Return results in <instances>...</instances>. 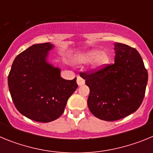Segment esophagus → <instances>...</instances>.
<instances>
[{
    "mask_svg": "<svg viewBox=\"0 0 153 153\" xmlns=\"http://www.w3.org/2000/svg\"><path fill=\"white\" fill-rule=\"evenodd\" d=\"M76 83H77V84L79 85V86H82V85H83L85 83V80L83 79L82 77H80V76H77V79H76Z\"/></svg>",
    "mask_w": 153,
    "mask_h": 153,
    "instance_id": "obj_1",
    "label": "esophagus"
}]
</instances>
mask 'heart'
<instances>
[{"label":"heart","mask_w":153,"mask_h":153,"mask_svg":"<svg viewBox=\"0 0 153 153\" xmlns=\"http://www.w3.org/2000/svg\"><path fill=\"white\" fill-rule=\"evenodd\" d=\"M79 63H86L93 61L94 68H102L109 62V56L106 51L100 50H92L89 52L83 53L78 58Z\"/></svg>","instance_id":"heart-1"}]
</instances>
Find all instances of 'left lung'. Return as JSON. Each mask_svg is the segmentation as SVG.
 Masks as SVG:
<instances>
[{"label":"left lung","instance_id":"left-lung-1","mask_svg":"<svg viewBox=\"0 0 153 153\" xmlns=\"http://www.w3.org/2000/svg\"><path fill=\"white\" fill-rule=\"evenodd\" d=\"M115 62L102 68L80 72L90 88L87 104L96 117L115 121L134 113L145 97L148 73L137 51L115 44Z\"/></svg>","mask_w":153,"mask_h":153}]
</instances>
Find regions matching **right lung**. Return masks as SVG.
Returning <instances> with one entry per match:
<instances>
[{"label": "right lung", "mask_w": 153, "mask_h": 153, "mask_svg": "<svg viewBox=\"0 0 153 153\" xmlns=\"http://www.w3.org/2000/svg\"><path fill=\"white\" fill-rule=\"evenodd\" d=\"M50 43L34 44L17 55L8 75V87L17 109L36 122L49 123L63 114L76 90V78L67 80L47 62Z\"/></svg>", "instance_id": "obj_1"}]
</instances>
